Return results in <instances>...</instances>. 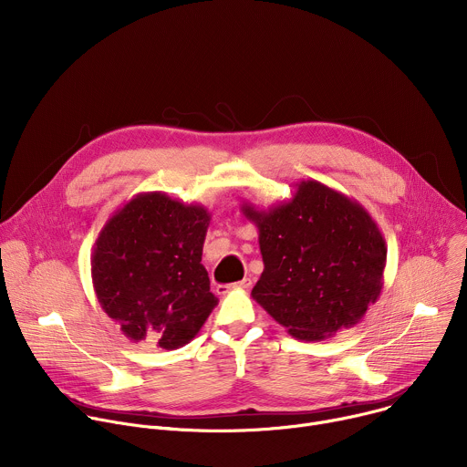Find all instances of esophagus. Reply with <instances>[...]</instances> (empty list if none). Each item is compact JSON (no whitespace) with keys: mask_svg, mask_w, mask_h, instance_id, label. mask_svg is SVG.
<instances>
[{"mask_svg":"<svg viewBox=\"0 0 467 467\" xmlns=\"http://www.w3.org/2000/svg\"><path fill=\"white\" fill-rule=\"evenodd\" d=\"M251 279H242V281H238V283H234V285H231V286H218V292H227L229 288H238V290H249L251 288Z\"/></svg>","mask_w":467,"mask_h":467,"instance_id":"1","label":"esophagus"}]
</instances>
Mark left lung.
<instances>
[{"label":"left lung","instance_id":"left-lung-1","mask_svg":"<svg viewBox=\"0 0 467 467\" xmlns=\"http://www.w3.org/2000/svg\"><path fill=\"white\" fill-rule=\"evenodd\" d=\"M242 213L264 262L251 296L288 335L321 342L362 321L382 292L386 242L357 199L308 179L288 202Z\"/></svg>","mask_w":467,"mask_h":467}]
</instances>
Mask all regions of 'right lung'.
<instances>
[{
	"instance_id": "obj_1",
	"label": "right lung",
	"mask_w": 467,
	"mask_h": 467,
	"mask_svg": "<svg viewBox=\"0 0 467 467\" xmlns=\"http://www.w3.org/2000/svg\"><path fill=\"white\" fill-rule=\"evenodd\" d=\"M209 223L203 205L140 192L103 225L90 258L92 285L130 342L173 351L205 325L218 305L202 264Z\"/></svg>"
}]
</instances>
